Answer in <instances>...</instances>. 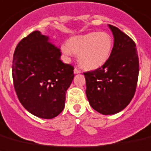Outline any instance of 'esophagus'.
Segmentation results:
<instances>
[{"instance_id":"obj_1","label":"esophagus","mask_w":151,"mask_h":151,"mask_svg":"<svg viewBox=\"0 0 151 151\" xmlns=\"http://www.w3.org/2000/svg\"><path fill=\"white\" fill-rule=\"evenodd\" d=\"M80 72H81V71H80V70L78 69L77 68H75V69H74L75 74H79V73H80Z\"/></svg>"}]
</instances>
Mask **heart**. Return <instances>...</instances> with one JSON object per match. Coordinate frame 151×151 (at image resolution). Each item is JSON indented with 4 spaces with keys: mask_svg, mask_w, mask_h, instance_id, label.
I'll return each mask as SVG.
<instances>
[{
    "mask_svg": "<svg viewBox=\"0 0 151 151\" xmlns=\"http://www.w3.org/2000/svg\"><path fill=\"white\" fill-rule=\"evenodd\" d=\"M111 37L104 32H93L72 37L62 46L66 55H78L79 65L86 69H96L104 65L109 58L112 49Z\"/></svg>",
    "mask_w": 151,
    "mask_h": 151,
    "instance_id": "obj_1",
    "label": "heart"
}]
</instances>
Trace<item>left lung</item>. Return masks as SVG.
Listing matches in <instances>:
<instances>
[{
	"label": "left lung",
	"mask_w": 151,
	"mask_h": 151,
	"mask_svg": "<svg viewBox=\"0 0 151 151\" xmlns=\"http://www.w3.org/2000/svg\"><path fill=\"white\" fill-rule=\"evenodd\" d=\"M108 26L114 38L109 58L100 68L83 73L90 104L103 114L118 113L130 103L137 90L139 76L135 42L119 28Z\"/></svg>",
	"instance_id": "obj_1"
}]
</instances>
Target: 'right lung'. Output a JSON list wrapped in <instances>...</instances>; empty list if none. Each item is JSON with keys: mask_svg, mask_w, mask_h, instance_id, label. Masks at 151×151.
<instances>
[{"mask_svg": "<svg viewBox=\"0 0 151 151\" xmlns=\"http://www.w3.org/2000/svg\"><path fill=\"white\" fill-rule=\"evenodd\" d=\"M61 55L60 48L40 31L24 37L14 50V90L24 108L39 118L53 119L65 108L74 67L63 63Z\"/></svg>", "mask_w": 151, "mask_h": 151, "instance_id": "obj_1", "label": "right lung"}]
</instances>
